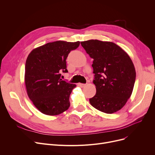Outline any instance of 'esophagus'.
Segmentation results:
<instances>
[{
	"mask_svg": "<svg viewBox=\"0 0 155 155\" xmlns=\"http://www.w3.org/2000/svg\"><path fill=\"white\" fill-rule=\"evenodd\" d=\"M78 85H79L80 87H84L85 86V84H81V83H80V84H78Z\"/></svg>",
	"mask_w": 155,
	"mask_h": 155,
	"instance_id": "obj_1",
	"label": "esophagus"
}]
</instances>
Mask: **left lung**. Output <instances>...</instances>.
Wrapping results in <instances>:
<instances>
[{
    "label": "left lung",
    "mask_w": 155,
    "mask_h": 155,
    "mask_svg": "<svg viewBox=\"0 0 155 155\" xmlns=\"http://www.w3.org/2000/svg\"><path fill=\"white\" fill-rule=\"evenodd\" d=\"M81 45L94 59L96 94L89 102L104 113L118 111L124 106L134 88L136 71L131 59L112 42L91 39L82 41Z\"/></svg>",
    "instance_id": "1"
}]
</instances>
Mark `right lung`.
Masks as SVG:
<instances>
[{
  "label": "right lung",
  "mask_w": 155,
  "mask_h": 155,
  "mask_svg": "<svg viewBox=\"0 0 155 155\" xmlns=\"http://www.w3.org/2000/svg\"><path fill=\"white\" fill-rule=\"evenodd\" d=\"M80 41H63L36 48L28 55L25 65V84L29 98L43 114L56 116L70 107V95L75 84L61 78L67 73L66 60Z\"/></svg>",
  "instance_id": "right-lung-1"
}]
</instances>
